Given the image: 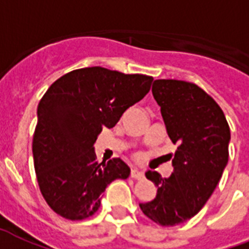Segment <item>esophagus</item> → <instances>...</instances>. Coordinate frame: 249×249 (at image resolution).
<instances>
[{"label": "esophagus", "mask_w": 249, "mask_h": 249, "mask_svg": "<svg viewBox=\"0 0 249 249\" xmlns=\"http://www.w3.org/2000/svg\"><path fill=\"white\" fill-rule=\"evenodd\" d=\"M131 178L134 179H142L144 178V174H142V171H140L139 169H131Z\"/></svg>", "instance_id": "esophagus-1"}]
</instances>
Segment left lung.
<instances>
[{
  "label": "left lung",
  "mask_w": 249,
  "mask_h": 249,
  "mask_svg": "<svg viewBox=\"0 0 249 249\" xmlns=\"http://www.w3.org/2000/svg\"><path fill=\"white\" fill-rule=\"evenodd\" d=\"M152 93L167 135L178 148L169 178L146 171L157 195L139 205L153 222L175 226L197 214L214 192L229 161L230 127L218 104L194 83L159 79Z\"/></svg>",
  "instance_id": "8db88e82"
}]
</instances>
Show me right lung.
<instances>
[{
    "instance_id": "right-lung-1",
    "label": "right lung",
    "mask_w": 249,
    "mask_h": 249,
    "mask_svg": "<svg viewBox=\"0 0 249 249\" xmlns=\"http://www.w3.org/2000/svg\"><path fill=\"white\" fill-rule=\"evenodd\" d=\"M152 76L126 75L94 66L55 80L37 107L32 153L38 187L48 205L63 218L93 215L107 184L127 179L121 159L96 161L93 144L149 89Z\"/></svg>"
}]
</instances>
